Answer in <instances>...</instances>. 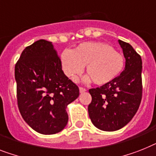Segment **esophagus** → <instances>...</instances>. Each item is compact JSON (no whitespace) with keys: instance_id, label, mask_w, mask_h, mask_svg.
<instances>
[{"instance_id":"1","label":"esophagus","mask_w":156,"mask_h":156,"mask_svg":"<svg viewBox=\"0 0 156 156\" xmlns=\"http://www.w3.org/2000/svg\"><path fill=\"white\" fill-rule=\"evenodd\" d=\"M79 89H80V93H83V92H85L86 91H87L85 88H83V87H80Z\"/></svg>"}]
</instances>
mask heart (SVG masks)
<instances>
[{
  "label": "heart",
  "instance_id": "b5f03b06",
  "mask_svg": "<svg viewBox=\"0 0 156 156\" xmlns=\"http://www.w3.org/2000/svg\"><path fill=\"white\" fill-rule=\"evenodd\" d=\"M64 74L75 80L86 66L84 82L92 80L97 85L109 83L122 73L124 59L121 54L103 42H84L72 51L65 49L60 56Z\"/></svg>",
  "mask_w": 156,
  "mask_h": 156
}]
</instances>
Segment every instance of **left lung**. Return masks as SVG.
Here are the masks:
<instances>
[{"label": "left lung", "instance_id": "obj_1", "mask_svg": "<svg viewBox=\"0 0 156 156\" xmlns=\"http://www.w3.org/2000/svg\"><path fill=\"white\" fill-rule=\"evenodd\" d=\"M125 58L124 70L114 80L89 89L88 115L95 127L114 132L129 123L142 99V59L128 43L119 40Z\"/></svg>", "mask_w": 156, "mask_h": 156}]
</instances>
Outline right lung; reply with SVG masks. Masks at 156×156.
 I'll list each match as a JSON object with an SVG mask.
<instances>
[{
  "label": "right lung",
  "mask_w": 156,
  "mask_h": 156,
  "mask_svg": "<svg viewBox=\"0 0 156 156\" xmlns=\"http://www.w3.org/2000/svg\"><path fill=\"white\" fill-rule=\"evenodd\" d=\"M15 79L24 121L43 135L62 131L69 121L67 106L80 91L63 72L52 42L40 40L25 48L15 65Z\"/></svg>",
  "instance_id": "1"
}]
</instances>
